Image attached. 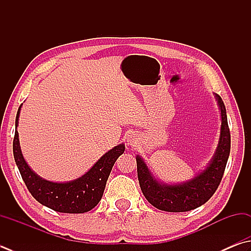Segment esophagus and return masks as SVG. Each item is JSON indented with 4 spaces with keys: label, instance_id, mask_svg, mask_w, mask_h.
Instances as JSON below:
<instances>
[{
    "label": "esophagus",
    "instance_id": "obj_1",
    "mask_svg": "<svg viewBox=\"0 0 251 251\" xmlns=\"http://www.w3.org/2000/svg\"><path fill=\"white\" fill-rule=\"evenodd\" d=\"M135 143V139L132 138V136H130V138H127V144L130 145H133Z\"/></svg>",
    "mask_w": 251,
    "mask_h": 251
}]
</instances>
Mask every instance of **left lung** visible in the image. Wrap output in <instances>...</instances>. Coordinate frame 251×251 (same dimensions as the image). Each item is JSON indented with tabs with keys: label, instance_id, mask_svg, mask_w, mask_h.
Masks as SVG:
<instances>
[{
	"label": "left lung",
	"instance_id": "obj_1",
	"mask_svg": "<svg viewBox=\"0 0 251 251\" xmlns=\"http://www.w3.org/2000/svg\"><path fill=\"white\" fill-rule=\"evenodd\" d=\"M215 97L222 116L220 143L212 162L200 175L181 184L160 183L152 176L143 159L136 156L141 190L156 209L166 212L191 211L209 201L219 188L230 152V132L224 102L219 95Z\"/></svg>",
	"mask_w": 251,
	"mask_h": 251
}]
</instances>
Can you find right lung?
Instances as JSON below:
<instances>
[{
	"label": "right lung",
	"instance_id": "add662e5",
	"mask_svg": "<svg viewBox=\"0 0 251 251\" xmlns=\"http://www.w3.org/2000/svg\"><path fill=\"white\" fill-rule=\"evenodd\" d=\"M21 107L22 105L18 108L16 115V127ZM125 149L124 144L116 146L103 155L81 178L70 182L59 183L45 180L29 168L23 157L17 130L13 141L14 158L31 196L42 205L61 213H85L98 204L113 165L118 157L124 154Z\"/></svg>",
	"mask_w": 251,
	"mask_h": 251
}]
</instances>
